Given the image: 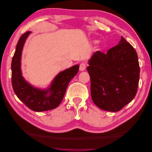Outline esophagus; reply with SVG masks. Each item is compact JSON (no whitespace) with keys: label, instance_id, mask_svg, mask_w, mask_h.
I'll return each mask as SVG.
<instances>
[{"label":"esophagus","instance_id":"obj_1","mask_svg":"<svg viewBox=\"0 0 152 152\" xmlns=\"http://www.w3.org/2000/svg\"><path fill=\"white\" fill-rule=\"evenodd\" d=\"M86 65L85 63H81L80 65V67H79V70L80 71H84L86 70Z\"/></svg>","mask_w":152,"mask_h":152}]
</instances>
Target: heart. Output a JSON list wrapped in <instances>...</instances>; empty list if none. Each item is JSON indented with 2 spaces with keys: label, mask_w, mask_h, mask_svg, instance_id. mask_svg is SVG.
Returning <instances> with one entry per match:
<instances>
[{
  "label": "heart",
  "mask_w": 152,
  "mask_h": 152,
  "mask_svg": "<svg viewBox=\"0 0 152 152\" xmlns=\"http://www.w3.org/2000/svg\"><path fill=\"white\" fill-rule=\"evenodd\" d=\"M94 42H96V41H94Z\"/></svg>",
  "instance_id": "heart-1"
}]
</instances>
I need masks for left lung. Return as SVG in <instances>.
<instances>
[{"mask_svg":"<svg viewBox=\"0 0 152 152\" xmlns=\"http://www.w3.org/2000/svg\"><path fill=\"white\" fill-rule=\"evenodd\" d=\"M88 63L91 98L98 108L118 112L135 97L140 72L138 58L123 37L106 54L99 50L93 53Z\"/></svg>","mask_w":152,"mask_h":152,"instance_id":"8db88e82","label":"left lung"}]
</instances>
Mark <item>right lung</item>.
<instances>
[{
    "label": "right lung",
    "instance_id": "obj_1",
    "mask_svg": "<svg viewBox=\"0 0 152 152\" xmlns=\"http://www.w3.org/2000/svg\"><path fill=\"white\" fill-rule=\"evenodd\" d=\"M31 31L23 34L17 44L12 63V86L14 91L27 107L35 112L48 111L58 107L65 94L70 81L79 72L75 65L59 72L46 89L37 88L28 83L22 75L21 60L24 44Z\"/></svg>",
    "mask_w": 152,
    "mask_h": 152
}]
</instances>
